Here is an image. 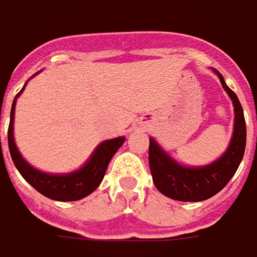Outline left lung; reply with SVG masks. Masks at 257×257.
I'll return each mask as SVG.
<instances>
[{
	"label": "left lung",
	"instance_id": "obj_1",
	"mask_svg": "<svg viewBox=\"0 0 257 257\" xmlns=\"http://www.w3.org/2000/svg\"><path fill=\"white\" fill-rule=\"evenodd\" d=\"M222 86L234 106V129L230 145L225 155L203 168H186L176 164L162 148L149 138V168L156 189L165 196L182 202H200L215 196L232 179L246 148V122L243 109L236 93L225 84L216 71Z\"/></svg>",
	"mask_w": 257,
	"mask_h": 257
}]
</instances>
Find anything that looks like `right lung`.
Masks as SVG:
<instances>
[{"instance_id":"add662e5","label":"right lung","mask_w":257,"mask_h":257,"mask_svg":"<svg viewBox=\"0 0 257 257\" xmlns=\"http://www.w3.org/2000/svg\"><path fill=\"white\" fill-rule=\"evenodd\" d=\"M23 91L24 88L17 93L14 99L13 108H11V119H10V126H8V148H10V154L18 172L23 175L24 179L28 182L34 189H37L49 199L71 202V200L82 199L85 196H88L99 186V183L105 176L109 161L125 142V138H115V139L102 142L101 145L95 149L93 155L86 162V165L76 172L68 173V175H48V173L40 172L24 161V158L20 155L14 142L15 101Z\"/></svg>"}]
</instances>
